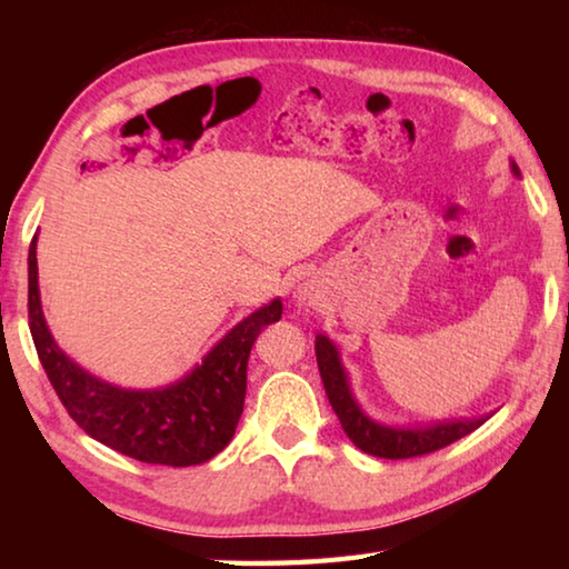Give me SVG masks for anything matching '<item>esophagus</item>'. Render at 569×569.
<instances>
[{
    "label": "esophagus",
    "instance_id": "obj_1",
    "mask_svg": "<svg viewBox=\"0 0 569 569\" xmlns=\"http://www.w3.org/2000/svg\"><path fill=\"white\" fill-rule=\"evenodd\" d=\"M306 296H308V293H306V291H301V288H298V291L293 293V298H296L298 303H303V301H306Z\"/></svg>",
    "mask_w": 569,
    "mask_h": 569
}]
</instances>
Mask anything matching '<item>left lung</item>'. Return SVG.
Segmentation results:
<instances>
[{
  "label": "left lung",
  "instance_id": "left-lung-1",
  "mask_svg": "<svg viewBox=\"0 0 569 569\" xmlns=\"http://www.w3.org/2000/svg\"><path fill=\"white\" fill-rule=\"evenodd\" d=\"M509 168L517 178H522L517 162L509 160ZM316 361H319L321 381L329 397L331 407L339 417L341 427L356 447L371 457L381 459H409L421 457L429 451H437L441 447L451 445L461 437L471 435L479 429L492 413L485 417H471V419H445L435 423H411V427H397V423H383L371 419L369 413L353 397L349 371L343 369L341 353L336 349V343L326 333L316 336Z\"/></svg>",
  "mask_w": 569,
  "mask_h": 569
}]
</instances>
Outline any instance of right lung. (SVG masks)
<instances>
[{"mask_svg": "<svg viewBox=\"0 0 569 569\" xmlns=\"http://www.w3.org/2000/svg\"><path fill=\"white\" fill-rule=\"evenodd\" d=\"M27 266L34 349L57 397L82 431L124 457L166 467L203 465L228 447L243 413L250 346L263 326L281 319V298L236 323L186 377L158 389H124L82 369L57 346L42 311L37 236Z\"/></svg>", "mask_w": 569, "mask_h": 569, "instance_id": "obj_1", "label": "right lung"}]
</instances>
